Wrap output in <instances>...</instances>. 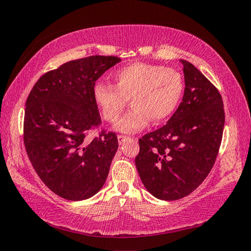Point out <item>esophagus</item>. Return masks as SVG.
Masks as SVG:
<instances>
[{
	"label": "esophagus",
	"instance_id": "obj_1",
	"mask_svg": "<svg viewBox=\"0 0 251 251\" xmlns=\"http://www.w3.org/2000/svg\"><path fill=\"white\" fill-rule=\"evenodd\" d=\"M127 138V136H125V135H118L117 136V139H118V143L120 144H123L124 143V140Z\"/></svg>",
	"mask_w": 251,
	"mask_h": 251
}]
</instances>
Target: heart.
I'll return each mask as SVG.
<instances>
[{"mask_svg": "<svg viewBox=\"0 0 251 251\" xmlns=\"http://www.w3.org/2000/svg\"><path fill=\"white\" fill-rule=\"evenodd\" d=\"M115 85L98 81L93 98L103 118L115 123L130 100L133 108L122 117L115 128L135 133L152 121L168 120L179 106L184 90L180 72L171 68L148 63H133L118 69Z\"/></svg>", "mask_w": 251, "mask_h": 251, "instance_id": "1", "label": "heart"}]
</instances>
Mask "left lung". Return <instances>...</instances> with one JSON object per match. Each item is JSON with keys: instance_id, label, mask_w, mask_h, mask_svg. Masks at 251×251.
I'll return each instance as SVG.
<instances>
[{"instance_id": "left-lung-1", "label": "left lung", "mask_w": 251, "mask_h": 251, "mask_svg": "<svg viewBox=\"0 0 251 251\" xmlns=\"http://www.w3.org/2000/svg\"><path fill=\"white\" fill-rule=\"evenodd\" d=\"M183 65L182 102L165 126L139 139L135 165L154 198L176 201L186 197L215 163L225 124L222 95L192 63Z\"/></svg>"}]
</instances>
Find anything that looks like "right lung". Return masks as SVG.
<instances>
[{
  "label": "right lung",
  "mask_w": 251,
  "mask_h": 251,
  "mask_svg": "<svg viewBox=\"0 0 251 251\" xmlns=\"http://www.w3.org/2000/svg\"><path fill=\"white\" fill-rule=\"evenodd\" d=\"M120 61L90 56L63 63L40 76L26 100V152L47 188L63 199L86 200L105 183L118 141L104 129L88 138L102 122L93 86Z\"/></svg>",
  "instance_id": "add662e5"
}]
</instances>
